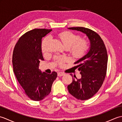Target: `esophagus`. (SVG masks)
I'll return each mask as SVG.
<instances>
[{
	"mask_svg": "<svg viewBox=\"0 0 122 122\" xmlns=\"http://www.w3.org/2000/svg\"><path fill=\"white\" fill-rule=\"evenodd\" d=\"M65 74V73H63V72H59L58 73V76H63Z\"/></svg>",
	"mask_w": 122,
	"mask_h": 122,
	"instance_id": "obj_1",
	"label": "esophagus"
}]
</instances>
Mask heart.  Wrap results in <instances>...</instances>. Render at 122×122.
I'll list each match as a JSON object with an SVG mask.
<instances>
[{
	"instance_id": "b5f03b06",
	"label": "heart",
	"mask_w": 122,
	"mask_h": 122,
	"mask_svg": "<svg viewBox=\"0 0 122 122\" xmlns=\"http://www.w3.org/2000/svg\"><path fill=\"white\" fill-rule=\"evenodd\" d=\"M59 37L66 48L69 49L72 55L75 58H80L86 54L89 48V43L85 39H80L79 35L70 31H65L60 33ZM51 40L50 36L46 37L42 40L41 49L43 53H46L49 50V44ZM68 58L66 56L57 57L56 62L60 66H62Z\"/></svg>"
}]
</instances>
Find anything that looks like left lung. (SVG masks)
I'll list each match as a JSON object with an SVG mask.
<instances>
[{
    "mask_svg": "<svg viewBox=\"0 0 122 122\" xmlns=\"http://www.w3.org/2000/svg\"><path fill=\"white\" fill-rule=\"evenodd\" d=\"M68 29L84 33L90 41L89 50L74 62L78 64L76 67L81 77L77 79L74 76L68 86L69 92L77 99L88 100L98 92L105 79L108 60L107 49L100 36L93 30L84 27Z\"/></svg>",
    "mask_w": 122,
    "mask_h": 122,
    "instance_id": "8db88e82",
    "label": "left lung"
}]
</instances>
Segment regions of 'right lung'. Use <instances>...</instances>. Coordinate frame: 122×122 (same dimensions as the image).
I'll return each instance as SVG.
<instances>
[{
  "mask_svg": "<svg viewBox=\"0 0 122 122\" xmlns=\"http://www.w3.org/2000/svg\"><path fill=\"white\" fill-rule=\"evenodd\" d=\"M51 29H35L25 33L15 45L12 55L14 72L25 94L32 100L39 101L48 95L57 77L56 72L48 74L39 69L44 60L42 39Z\"/></svg>",
  "mask_w": 122,
  "mask_h": 122,
  "instance_id": "right-lung-1",
  "label": "right lung"
}]
</instances>
